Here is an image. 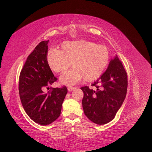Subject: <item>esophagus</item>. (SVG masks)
Listing matches in <instances>:
<instances>
[{
  "mask_svg": "<svg viewBox=\"0 0 152 152\" xmlns=\"http://www.w3.org/2000/svg\"><path fill=\"white\" fill-rule=\"evenodd\" d=\"M74 89H75L74 87H72V86H68V90L69 91H72V90H73Z\"/></svg>",
  "mask_w": 152,
  "mask_h": 152,
  "instance_id": "obj_1",
  "label": "esophagus"
}]
</instances>
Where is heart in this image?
<instances>
[{"instance_id": "b5f03b06", "label": "heart", "mask_w": 152, "mask_h": 152, "mask_svg": "<svg viewBox=\"0 0 152 152\" xmlns=\"http://www.w3.org/2000/svg\"><path fill=\"white\" fill-rule=\"evenodd\" d=\"M61 48V50H49L47 63L50 70L58 73L65 72L71 65L73 66L61 77L63 84H75L82 79L86 82L94 81L102 75L110 60L108 49L91 41H65Z\"/></svg>"}]
</instances>
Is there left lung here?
Instances as JSON below:
<instances>
[{"mask_svg":"<svg viewBox=\"0 0 152 152\" xmlns=\"http://www.w3.org/2000/svg\"><path fill=\"white\" fill-rule=\"evenodd\" d=\"M127 74L121 61L115 56L110 61L108 68L89 86L80 87L84 93L82 107L86 117L98 125L114 118L126 98Z\"/></svg>","mask_w":152,"mask_h":152,"instance_id":"1","label":"left lung"}]
</instances>
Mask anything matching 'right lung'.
Listing matches in <instances>:
<instances>
[{
  "label": "right lung",
  "instance_id": "1",
  "mask_svg": "<svg viewBox=\"0 0 152 152\" xmlns=\"http://www.w3.org/2000/svg\"><path fill=\"white\" fill-rule=\"evenodd\" d=\"M49 40L40 42L27 58L19 77V94L23 107L32 121L47 126L59 117L67 94L66 87H56L44 93V88L58 79L47 63Z\"/></svg>",
  "mask_w": 152,
  "mask_h": 152
}]
</instances>
